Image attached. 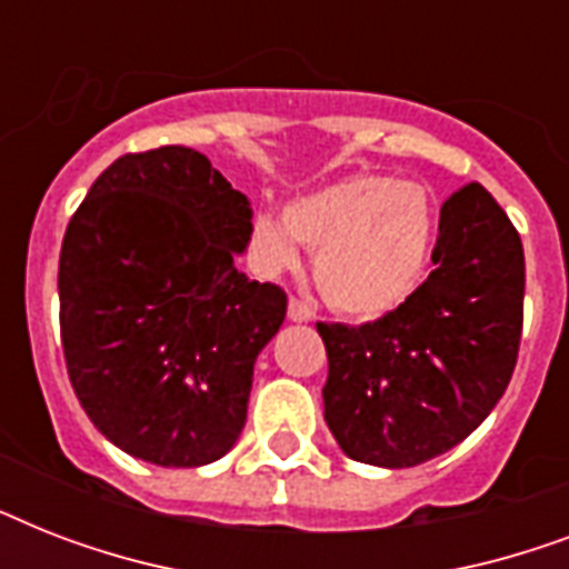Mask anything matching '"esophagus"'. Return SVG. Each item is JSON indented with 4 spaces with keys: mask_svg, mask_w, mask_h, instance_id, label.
<instances>
[{
    "mask_svg": "<svg viewBox=\"0 0 569 569\" xmlns=\"http://www.w3.org/2000/svg\"><path fill=\"white\" fill-rule=\"evenodd\" d=\"M289 319L298 321V325H307V321H312L310 303L301 301V298H289Z\"/></svg>",
    "mask_w": 569,
    "mask_h": 569,
    "instance_id": "34e87169",
    "label": "esophagus"
}]
</instances>
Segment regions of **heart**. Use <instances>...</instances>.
<instances>
[{
    "label": "heart",
    "instance_id": "obj_1",
    "mask_svg": "<svg viewBox=\"0 0 569 569\" xmlns=\"http://www.w3.org/2000/svg\"><path fill=\"white\" fill-rule=\"evenodd\" d=\"M440 236V209L422 182L355 173L295 197L283 218L259 212L250 250L262 268L298 262V241L316 248V283L346 316L378 319L422 286Z\"/></svg>",
    "mask_w": 569,
    "mask_h": 569
}]
</instances>
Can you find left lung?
I'll use <instances>...</instances> for the list:
<instances>
[{
  "label": "left lung",
  "mask_w": 569,
  "mask_h": 569,
  "mask_svg": "<svg viewBox=\"0 0 569 569\" xmlns=\"http://www.w3.org/2000/svg\"><path fill=\"white\" fill-rule=\"evenodd\" d=\"M520 232L478 182L440 209L433 271L398 310L328 348L325 422L351 460L405 469L467 440L508 389L522 333Z\"/></svg>",
  "instance_id": "1"
}]
</instances>
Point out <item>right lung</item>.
I'll return each mask as SVG.
<instances>
[{
	"label": "right lung",
	"instance_id": "add662e5",
	"mask_svg": "<svg viewBox=\"0 0 569 569\" xmlns=\"http://www.w3.org/2000/svg\"><path fill=\"white\" fill-rule=\"evenodd\" d=\"M250 203L203 153H127L97 177L58 259L61 346L97 431L156 467L236 446L286 292L248 280Z\"/></svg>",
	"mask_w": 569,
	"mask_h": 569
}]
</instances>
